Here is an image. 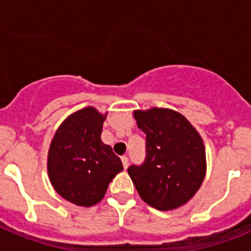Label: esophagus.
<instances>
[{
  "instance_id": "1",
  "label": "esophagus",
  "mask_w": 251,
  "mask_h": 251,
  "mask_svg": "<svg viewBox=\"0 0 251 251\" xmlns=\"http://www.w3.org/2000/svg\"><path fill=\"white\" fill-rule=\"evenodd\" d=\"M121 159H122V163H123V167L127 168L128 167V157L127 156H122Z\"/></svg>"
}]
</instances>
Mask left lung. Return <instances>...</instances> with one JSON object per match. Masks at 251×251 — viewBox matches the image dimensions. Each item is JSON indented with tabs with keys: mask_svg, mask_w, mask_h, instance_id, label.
<instances>
[{
	"mask_svg": "<svg viewBox=\"0 0 251 251\" xmlns=\"http://www.w3.org/2000/svg\"><path fill=\"white\" fill-rule=\"evenodd\" d=\"M146 133V159L128 174L139 196L152 207L168 211L185 205L201 187L206 153L201 136L190 122L167 108L133 113Z\"/></svg>",
	"mask_w": 251,
	"mask_h": 251,
	"instance_id": "left-lung-1",
	"label": "left lung"
}]
</instances>
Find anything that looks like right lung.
Instances as JSON below:
<instances>
[{
	"label": "right lung",
	"instance_id": "1",
	"mask_svg": "<svg viewBox=\"0 0 251 251\" xmlns=\"http://www.w3.org/2000/svg\"><path fill=\"white\" fill-rule=\"evenodd\" d=\"M106 118L93 106L69 115L60 124L48 154V174L55 191L69 202L90 207L104 197L110 181L123 170L100 134Z\"/></svg>",
	"mask_w": 251,
	"mask_h": 251
}]
</instances>
